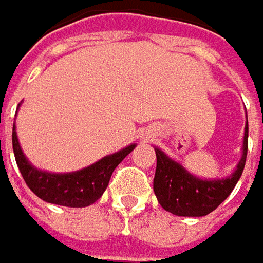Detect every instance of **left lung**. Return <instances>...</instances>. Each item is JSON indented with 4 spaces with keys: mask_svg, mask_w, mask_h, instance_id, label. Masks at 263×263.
<instances>
[{
    "mask_svg": "<svg viewBox=\"0 0 263 263\" xmlns=\"http://www.w3.org/2000/svg\"><path fill=\"white\" fill-rule=\"evenodd\" d=\"M156 149V174L153 189L160 206L177 216H204L230 195L242 176L248 149V122L244 132L242 157L235 173L226 179L203 180L189 174L180 163L170 159L159 148Z\"/></svg>",
    "mask_w": 263,
    "mask_h": 263,
    "instance_id": "8db88e82",
    "label": "left lung"
}]
</instances>
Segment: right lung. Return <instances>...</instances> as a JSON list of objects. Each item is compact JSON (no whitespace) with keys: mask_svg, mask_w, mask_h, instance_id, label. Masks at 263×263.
<instances>
[{"mask_svg":"<svg viewBox=\"0 0 263 263\" xmlns=\"http://www.w3.org/2000/svg\"><path fill=\"white\" fill-rule=\"evenodd\" d=\"M12 144H13L17 168L27 186L41 200L66 208H86L95 203L106 191L116 166L136 147L135 144H132L124 149L114 153L110 156H106L101 160L95 162L93 165L76 173L54 174V173L36 170L27 160L17 142L15 125L12 133Z\"/></svg>","mask_w":263,"mask_h":263,"instance_id":"obj_1","label":"right lung"}]
</instances>
